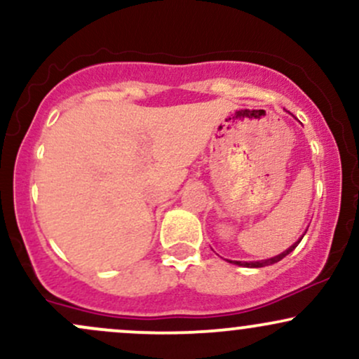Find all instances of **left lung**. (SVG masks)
<instances>
[{
    "mask_svg": "<svg viewBox=\"0 0 359 359\" xmlns=\"http://www.w3.org/2000/svg\"><path fill=\"white\" fill-rule=\"evenodd\" d=\"M302 238H304V236H302ZM302 238H300V240H302ZM300 240H299L297 243H294V245H292L290 248H288V250L283 251V253H280V255H277V257H273V258H269V259H262V262H229V263H236V265H240V266H250V269H262V266H269V265H273V263L280 262V259H282V258H285L288 253H292V251H294L295 248H297V245H299V243H300Z\"/></svg>",
    "mask_w": 359,
    "mask_h": 359,
    "instance_id": "obj_1",
    "label": "left lung"
}]
</instances>
